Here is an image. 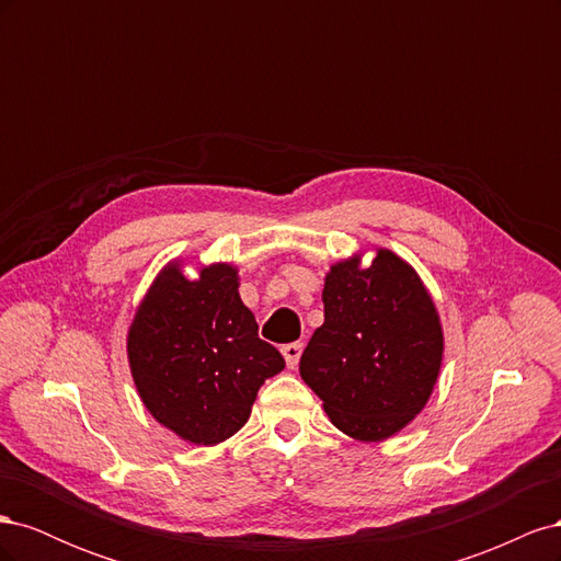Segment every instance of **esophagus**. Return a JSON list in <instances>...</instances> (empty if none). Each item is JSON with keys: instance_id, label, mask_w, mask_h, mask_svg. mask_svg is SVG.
Here are the masks:
<instances>
[{"instance_id": "1", "label": "esophagus", "mask_w": 561, "mask_h": 561, "mask_svg": "<svg viewBox=\"0 0 561 561\" xmlns=\"http://www.w3.org/2000/svg\"><path fill=\"white\" fill-rule=\"evenodd\" d=\"M301 348H304V344H299V342H293V344H285L283 346V358H285L287 367H297Z\"/></svg>"}]
</instances>
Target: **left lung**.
<instances>
[{"mask_svg": "<svg viewBox=\"0 0 561 561\" xmlns=\"http://www.w3.org/2000/svg\"><path fill=\"white\" fill-rule=\"evenodd\" d=\"M325 322L299 371L332 423L375 443L404 428L426 404L443 363V330L410 264L379 250L371 266H332L322 290Z\"/></svg>", "mask_w": 561, "mask_h": 561, "instance_id": "obj_1", "label": "left lung"}]
</instances>
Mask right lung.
I'll return each instance as SVG.
<instances>
[{"label": "right lung", "mask_w": 561, "mask_h": 561, "mask_svg": "<svg viewBox=\"0 0 561 561\" xmlns=\"http://www.w3.org/2000/svg\"><path fill=\"white\" fill-rule=\"evenodd\" d=\"M236 268L213 264L198 280L168 266L128 332V360L147 410L194 445H217L250 416L260 386L285 367L257 334Z\"/></svg>", "instance_id": "right-lung-1"}]
</instances>
